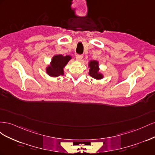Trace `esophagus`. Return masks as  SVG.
<instances>
[{"instance_id": "1", "label": "esophagus", "mask_w": 155, "mask_h": 155, "mask_svg": "<svg viewBox=\"0 0 155 155\" xmlns=\"http://www.w3.org/2000/svg\"><path fill=\"white\" fill-rule=\"evenodd\" d=\"M76 59L78 61H81L82 59V58H83V55H78V54H77L76 56Z\"/></svg>"}]
</instances>
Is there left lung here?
<instances>
[{
    "mask_svg": "<svg viewBox=\"0 0 155 155\" xmlns=\"http://www.w3.org/2000/svg\"><path fill=\"white\" fill-rule=\"evenodd\" d=\"M88 67H90L88 74L96 79H101L104 78L103 74L99 72V63L97 61L92 60L88 63Z\"/></svg>",
    "mask_w": 155,
    "mask_h": 155,
    "instance_id": "1",
    "label": "left lung"
}]
</instances>
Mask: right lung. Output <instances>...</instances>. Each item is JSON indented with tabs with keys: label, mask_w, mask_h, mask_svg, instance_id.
Wrapping results in <instances>:
<instances>
[{
	"label": "right lung",
	"mask_w": 155,
	"mask_h": 155,
	"mask_svg": "<svg viewBox=\"0 0 155 155\" xmlns=\"http://www.w3.org/2000/svg\"><path fill=\"white\" fill-rule=\"evenodd\" d=\"M72 59L70 55H55L51 59L50 64L46 67V73L51 77H58L64 74V67Z\"/></svg>",
	"instance_id": "right-lung-1"
}]
</instances>
